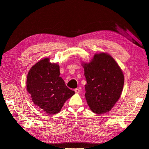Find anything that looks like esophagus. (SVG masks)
<instances>
[{
    "instance_id": "obj_1",
    "label": "esophagus",
    "mask_w": 149,
    "mask_h": 149,
    "mask_svg": "<svg viewBox=\"0 0 149 149\" xmlns=\"http://www.w3.org/2000/svg\"><path fill=\"white\" fill-rule=\"evenodd\" d=\"M74 91H75V93H79V92H80V90H79V89H78V88H75V89L74 90Z\"/></svg>"
}]
</instances>
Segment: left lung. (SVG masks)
I'll return each mask as SVG.
<instances>
[{
  "mask_svg": "<svg viewBox=\"0 0 149 149\" xmlns=\"http://www.w3.org/2000/svg\"><path fill=\"white\" fill-rule=\"evenodd\" d=\"M85 96L90 109L101 114L110 111L120 98L124 86V75L115 60L109 54L95 55L84 63Z\"/></svg>",
  "mask_w": 149,
  "mask_h": 149,
  "instance_id": "8db88e82",
  "label": "left lung"
}]
</instances>
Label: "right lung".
<instances>
[{
    "label": "right lung",
    "instance_id": "add662e5",
    "mask_svg": "<svg viewBox=\"0 0 149 149\" xmlns=\"http://www.w3.org/2000/svg\"><path fill=\"white\" fill-rule=\"evenodd\" d=\"M59 66L48 58L38 62L28 72L27 91L34 104L47 114L59 113L65 102L74 94L59 77Z\"/></svg>",
    "mask_w": 149,
    "mask_h": 149
}]
</instances>
